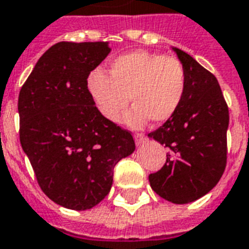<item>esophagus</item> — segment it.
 I'll return each mask as SVG.
<instances>
[{"mask_svg": "<svg viewBox=\"0 0 249 249\" xmlns=\"http://www.w3.org/2000/svg\"><path fill=\"white\" fill-rule=\"evenodd\" d=\"M134 139H135V142H136V144H142V142H144V135L142 134H135L134 135Z\"/></svg>", "mask_w": 249, "mask_h": 249, "instance_id": "34e87169", "label": "esophagus"}]
</instances>
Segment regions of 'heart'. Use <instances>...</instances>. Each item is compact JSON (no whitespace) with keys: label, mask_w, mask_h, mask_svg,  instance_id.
I'll list each match as a JSON object with an SVG mask.
<instances>
[{"label":"heart","mask_w":249,"mask_h":249,"mask_svg":"<svg viewBox=\"0 0 249 249\" xmlns=\"http://www.w3.org/2000/svg\"><path fill=\"white\" fill-rule=\"evenodd\" d=\"M109 74L93 70L87 88L96 110L111 123L122 119L130 97L135 104L126 118L130 126L140 127L149 118L155 123L166 122L186 94V69L171 55L131 52L111 62Z\"/></svg>","instance_id":"obj_1"}]
</instances>
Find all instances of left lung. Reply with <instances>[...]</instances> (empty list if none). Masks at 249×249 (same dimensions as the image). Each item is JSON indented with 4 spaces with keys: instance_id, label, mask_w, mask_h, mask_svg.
<instances>
[{
    "instance_id": "8db88e82",
    "label": "left lung",
    "mask_w": 249,
    "mask_h": 249,
    "mask_svg": "<svg viewBox=\"0 0 249 249\" xmlns=\"http://www.w3.org/2000/svg\"><path fill=\"white\" fill-rule=\"evenodd\" d=\"M174 52L186 69V94L174 117L148 134L169 149L149 183L167 201L187 204L207 195L225 171L229 107L214 75L186 52Z\"/></svg>"
}]
</instances>
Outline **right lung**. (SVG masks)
Returning a JSON list of instances; mask_svg holds the SVG:
<instances>
[{
    "mask_svg": "<svg viewBox=\"0 0 249 249\" xmlns=\"http://www.w3.org/2000/svg\"><path fill=\"white\" fill-rule=\"evenodd\" d=\"M109 52L104 41L57 42L19 92L23 151L42 192L67 209L97 205L110 191L115 165L135 151L130 131L101 117L87 88Z\"/></svg>",
    "mask_w": 249,
    "mask_h": 249,
    "instance_id": "obj_1",
    "label": "right lung"
}]
</instances>
